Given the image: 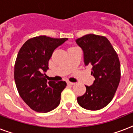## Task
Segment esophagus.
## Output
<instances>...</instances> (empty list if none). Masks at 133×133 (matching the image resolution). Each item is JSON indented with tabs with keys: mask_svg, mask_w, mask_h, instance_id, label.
I'll use <instances>...</instances> for the list:
<instances>
[{
	"mask_svg": "<svg viewBox=\"0 0 133 133\" xmlns=\"http://www.w3.org/2000/svg\"><path fill=\"white\" fill-rule=\"evenodd\" d=\"M67 84L68 85H75V83H72V82H70V81H68V82H67Z\"/></svg>",
	"mask_w": 133,
	"mask_h": 133,
	"instance_id": "34e87169",
	"label": "esophagus"
}]
</instances>
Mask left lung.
I'll use <instances>...</instances> for the list:
<instances>
[{
    "instance_id": "obj_1",
    "label": "left lung",
    "mask_w": 133,
    "mask_h": 133,
    "mask_svg": "<svg viewBox=\"0 0 133 133\" xmlns=\"http://www.w3.org/2000/svg\"><path fill=\"white\" fill-rule=\"evenodd\" d=\"M84 53L85 65H92L91 75L95 80L86 92L77 97L79 105L89 110L105 107L113 99L121 78L120 62L117 52L106 37L87 34L77 39Z\"/></svg>"
}]
</instances>
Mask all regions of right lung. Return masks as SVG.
<instances>
[{
	"instance_id": "1",
	"label": "right lung",
	"mask_w": 133,
	"mask_h": 133,
	"mask_svg": "<svg viewBox=\"0 0 133 133\" xmlns=\"http://www.w3.org/2000/svg\"><path fill=\"white\" fill-rule=\"evenodd\" d=\"M68 38L36 36L26 41L18 53L14 65V80L18 92L34 111L48 112L60 103L65 81H47L42 72L48 70L54 50Z\"/></svg>"
}]
</instances>
